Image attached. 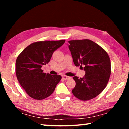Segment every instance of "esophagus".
<instances>
[{
    "instance_id": "obj_1",
    "label": "esophagus",
    "mask_w": 129,
    "mask_h": 129,
    "mask_svg": "<svg viewBox=\"0 0 129 129\" xmlns=\"http://www.w3.org/2000/svg\"><path fill=\"white\" fill-rule=\"evenodd\" d=\"M62 78L64 80H68V79H69L70 78V77H69V76H66V75H63L62 76Z\"/></svg>"
}]
</instances>
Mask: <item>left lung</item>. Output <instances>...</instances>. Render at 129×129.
Here are the masks:
<instances>
[{"label":"left lung","mask_w":129,"mask_h":129,"mask_svg":"<svg viewBox=\"0 0 129 129\" xmlns=\"http://www.w3.org/2000/svg\"><path fill=\"white\" fill-rule=\"evenodd\" d=\"M69 48L76 67L84 65L85 75L74 76L76 86L73 94L82 101H88L99 95L108 84L111 74V62L107 52L89 39L70 40Z\"/></svg>","instance_id":"left-lung-1"}]
</instances>
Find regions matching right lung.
Returning <instances> with one entry per match:
<instances>
[{
	"mask_svg": "<svg viewBox=\"0 0 129 129\" xmlns=\"http://www.w3.org/2000/svg\"><path fill=\"white\" fill-rule=\"evenodd\" d=\"M65 41H37L30 44L17 56L15 67L17 79L30 97L42 100L53 93L61 76L44 73L41 67L49 62L54 51Z\"/></svg>",
	"mask_w": 129,
	"mask_h": 129,
	"instance_id": "add662e5",
	"label": "right lung"
}]
</instances>
